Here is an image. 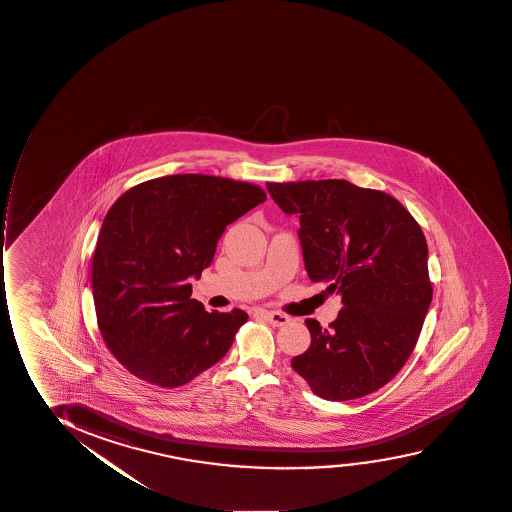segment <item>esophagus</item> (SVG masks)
<instances>
[{"label": "esophagus", "mask_w": 512, "mask_h": 512, "mask_svg": "<svg viewBox=\"0 0 512 512\" xmlns=\"http://www.w3.org/2000/svg\"><path fill=\"white\" fill-rule=\"evenodd\" d=\"M263 316H265L266 321L271 323L273 327H284V325H287V323L290 321V318L287 316V314L278 313V311H265Z\"/></svg>", "instance_id": "esophagus-1"}]
</instances>
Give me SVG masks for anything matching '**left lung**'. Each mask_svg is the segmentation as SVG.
<instances>
[{"label": "left lung", "mask_w": 512, "mask_h": 512, "mask_svg": "<svg viewBox=\"0 0 512 512\" xmlns=\"http://www.w3.org/2000/svg\"><path fill=\"white\" fill-rule=\"evenodd\" d=\"M266 187L280 210L299 218L311 282L342 297L327 328L306 320L311 345L292 368L327 401L375 392L406 364L430 308L423 230L397 199L347 180Z\"/></svg>", "instance_id": "obj_1"}]
</instances>
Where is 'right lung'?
<instances>
[{"label": "right lung", "instance_id": "right-lung-1", "mask_svg": "<svg viewBox=\"0 0 512 512\" xmlns=\"http://www.w3.org/2000/svg\"><path fill=\"white\" fill-rule=\"evenodd\" d=\"M265 199L259 185L184 173L115 201L94 249L93 296L99 332L125 370L175 388L227 354L247 313H208L189 282L211 265L228 223Z\"/></svg>", "mask_w": 512, "mask_h": 512}]
</instances>
